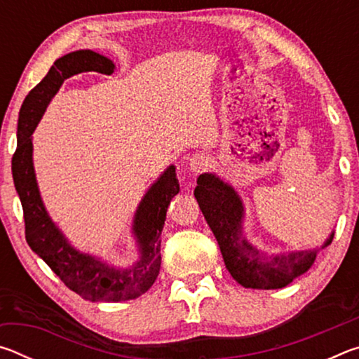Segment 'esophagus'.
<instances>
[{"mask_svg":"<svg viewBox=\"0 0 359 359\" xmlns=\"http://www.w3.org/2000/svg\"><path fill=\"white\" fill-rule=\"evenodd\" d=\"M209 158L203 154H196L190 158V168L193 172H203L209 168Z\"/></svg>","mask_w":359,"mask_h":359,"instance_id":"34e87169","label":"esophagus"}]
</instances>
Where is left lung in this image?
<instances>
[{
    "instance_id": "left-lung-1",
    "label": "left lung",
    "mask_w": 359,
    "mask_h": 359,
    "mask_svg": "<svg viewBox=\"0 0 359 359\" xmlns=\"http://www.w3.org/2000/svg\"><path fill=\"white\" fill-rule=\"evenodd\" d=\"M194 198L205 222L218 241L226 269L245 288L274 290L287 287L312 266L317 250L266 257L242 238V203L229 185L214 174H203L194 188ZM334 234L326 241L331 244Z\"/></svg>"
}]
</instances>
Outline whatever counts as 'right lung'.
Segmentation results:
<instances>
[{"label": "right lung", "mask_w": 359, "mask_h": 359, "mask_svg": "<svg viewBox=\"0 0 359 359\" xmlns=\"http://www.w3.org/2000/svg\"><path fill=\"white\" fill-rule=\"evenodd\" d=\"M83 71L112 74L114 63L93 50L68 53L53 63L47 76L27 95L22 104L17 149L12 155V177L23 209L25 238L32 250L46 261L60 280L85 299L106 302L136 299L154 285L160 272L161 229L168 205L179 193L175 168L169 166L139 204L135 234L141 259L130 269H114L100 259L74 250L48 218L36 185L32 160L33 131L65 79Z\"/></svg>", "instance_id": "obj_1"}]
</instances>
